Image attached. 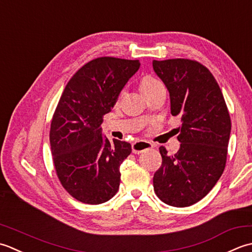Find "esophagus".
<instances>
[{"label":"esophagus","instance_id":"34e87169","mask_svg":"<svg viewBox=\"0 0 252 252\" xmlns=\"http://www.w3.org/2000/svg\"><path fill=\"white\" fill-rule=\"evenodd\" d=\"M152 147H153V145L151 142L140 140V141H136L135 143H132L131 150H132V153H135V155H139V153L146 151V150H149V149H151Z\"/></svg>","mask_w":252,"mask_h":252}]
</instances>
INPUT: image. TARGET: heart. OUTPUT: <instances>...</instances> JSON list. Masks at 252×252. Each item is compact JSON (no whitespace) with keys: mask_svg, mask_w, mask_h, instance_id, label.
Returning a JSON list of instances; mask_svg holds the SVG:
<instances>
[{"mask_svg":"<svg viewBox=\"0 0 252 252\" xmlns=\"http://www.w3.org/2000/svg\"><path fill=\"white\" fill-rule=\"evenodd\" d=\"M158 85H161L160 81H158L157 78L152 76H145L140 81V89L143 92V94H147V92H150L158 87Z\"/></svg>","mask_w":252,"mask_h":252,"instance_id":"1","label":"heart"}]
</instances>
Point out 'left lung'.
Wrapping results in <instances>:
<instances>
[{
  "label": "left lung",
  "instance_id": "left-lung-1",
  "mask_svg": "<svg viewBox=\"0 0 252 252\" xmlns=\"http://www.w3.org/2000/svg\"><path fill=\"white\" fill-rule=\"evenodd\" d=\"M153 69L169 92L171 113L181 116V148L168 155L160 147L162 165L153 176L157 196L172 207H189L207 196L226 164L230 117L222 91L197 61H153Z\"/></svg>",
  "mask_w": 252,
  "mask_h": 252
}]
</instances>
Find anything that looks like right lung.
<instances>
[{
  "label": "right lung",
  "mask_w": 252,
  "mask_h": 252,
  "mask_svg": "<svg viewBox=\"0 0 252 252\" xmlns=\"http://www.w3.org/2000/svg\"><path fill=\"white\" fill-rule=\"evenodd\" d=\"M139 67L138 60L94 59L78 69L62 94L51 122V152L62 186L80 202L103 203L119 190L120 166L131 146L110 142L101 124Z\"/></svg>",
  "instance_id": "1"
}]
</instances>
